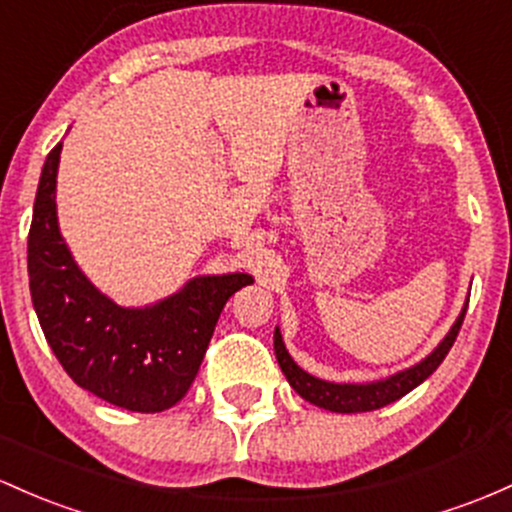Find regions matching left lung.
<instances>
[{
  "instance_id": "8db88e82",
  "label": "left lung",
  "mask_w": 512,
  "mask_h": 512,
  "mask_svg": "<svg viewBox=\"0 0 512 512\" xmlns=\"http://www.w3.org/2000/svg\"><path fill=\"white\" fill-rule=\"evenodd\" d=\"M464 316L466 308L462 311V316L457 318V323L452 325L447 338L437 345V350L432 352L430 357H425L423 362L406 369V372H398L384 381H374V384H330V381L316 379V376L306 374L299 364L289 357V352H286L279 328L274 330V352H277V362L279 367H282L286 381H289V384L294 386V391L299 393L301 398H306L308 403L333 413H367L376 411V408L389 406V403L406 396L408 391H413L418 384H423V381L440 367L442 359L447 357V352L452 350L454 340H457L459 335V328H462L464 323Z\"/></svg>"
}]
</instances>
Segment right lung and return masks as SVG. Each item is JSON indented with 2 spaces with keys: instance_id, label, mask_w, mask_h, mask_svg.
<instances>
[{
  "instance_id": "obj_1",
  "label": "right lung",
  "mask_w": 512,
  "mask_h": 512,
  "mask_svg": "<svg viewBox=\"0 0 512 512\" xmlns=\"http://www.w3.org/2000/svg\"><path fill=\"white\" fill-rule=\"evenodd\" d=\"M63 143L46 157L28 230V284L58 362L82 389L136 413H160L189 391L230 296L250 274L199 277L150 308L99 294L60 238L55 177Z\"/></svg>"
}]
</instances>
